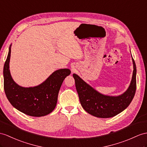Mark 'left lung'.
I'll return each mask as SVG.
<instances>
[{
  "label": "left lung",
  "instance_id": "1",
  "mask_svg": "<svg viewBox=\"0 0 147 147\" xmlns=\"http://www.w3.org/2000/svg\"><path fill=\"white\" fill-rule=\"evenodd\" d=\"M132 60L134 71L130 85L126 92L117 96L100 94L77 75L73 74L80 103L86 112L98 118H110L118 115L130 105L134 97L137 87V69L133 58Z\"/></svg>",
  "mask_w": 147,
  "mask_h": 147
}]
</instances>
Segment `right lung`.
Listing matches in <instances>:
<instances>
[{"label":"right lung","instance_id":"1","mask_svg":"<svg viewBox=\"0 0 147 147\" xmlns=\"http://www.w3.org/2000/svg\"><path fill=\"white\" fill-rule=\"evenodd\" d=\"M10 47L3 67V88L7 98L13 107L26 115L32 117L48 115L55 108L60 87L65 78L70 74V70L67 69L56 70L36 87H20L10 76Z\"/></svg>","mask_w":147,"mask_h":147}]
</instances>
